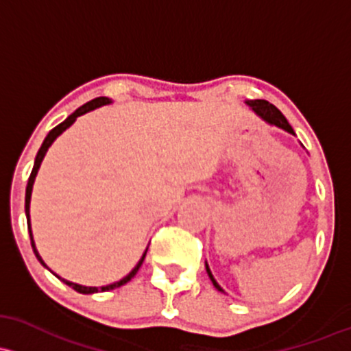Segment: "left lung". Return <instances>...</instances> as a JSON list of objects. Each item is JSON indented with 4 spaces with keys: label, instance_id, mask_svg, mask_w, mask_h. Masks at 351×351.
<instances>
[{
    "label": "left lung",
    "instance_id": "left-lung-1",
    "mask_svg": "<svg viewBox=\"0 0 351 351\" xmlns=\"http://www.w3.org/2000/svg\"><path fill=\"white\" fill-rule=\"evenodd\" d=\"M246 105L252 106V110L255 111L258 117H260L261 119H265V121L269 123V125H275V126H278V128L285 130V132L295 134L293 128H291L290 123L287 121V118L283 117L282 111H280L276 106H273L271 103L265 101V99H250V101H246ZM206 273H208V276H210V280H211V283H213V287L217 288L218 291H223V288L219 287V285L217 283V280H215L213 275H211L210 267H208V265H206Z\"/></svg>",
    "mask_w": 351,
    "mask_h": 351
}]
</instances>
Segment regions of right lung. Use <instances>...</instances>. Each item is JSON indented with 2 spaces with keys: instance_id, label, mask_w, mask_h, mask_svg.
<instances>
[{
  "instance_id": "obj_1",
  "label": "right lung",
  "mask_w": 351,
  "mask_h": 351,
  "mask_svg": "<svg viewBox=\"0 0 351 351\" xmlns=\"http://www.w3.org/2000/svg\"><path fill=\"white\" fill-rule=\"evenodd\" d=\"M110 103H111V99H110V98H106V96H99V98H95V99H91V101H88L86 105H83L82 108H78V110H76L75 113H71V114H69V117H68L66 119H64L63 123H60V125L55 126V128H53L51 132L48 133V136L45 138V141H43V145H41V148L38 149V155H36V158H34V167H33V169H32V175H29V178H28V184H26V196H25V211H26V219H28V232H29V240H32L33 252H34V255H36L38 261H40V263L43 265V267H46V263H45V261H43V258L40 256V253H38L36 246H34L33 233H32V223H29V202H32L33 183H34V178H36V173H38V169H40V165H41V161H43V158H45V155H46V152H48V148H49V146H51L53 141H55L56 138L60 136V134L64 132V130L69 128V126H71L73 123H75V119H76V118H78V117H82V114H84V113H88V111L95 110V108H98V106H103V105H110ZM145 256H146V252L143 253V256H141V260L138 261V263H136V267H134V268L132 269V271H130L128 275L125 276V278H121V280H119V282H114V283H111V285H106V287H83V285H78V283H71V282H68V280L61 278V276H58V275H56V276H58V278L61 280V282H64V283H66L68 287H71L73 290H76V291H78V293L90 295V293H98V291H110V290H114V288L121 287V285L128 283L130 280H132L133 276L136 275V273H138V269H140L141 263H143ZM46 268H48V267H46Z\"/></svg>"
}]
</instances>
